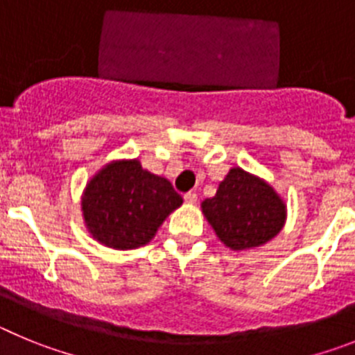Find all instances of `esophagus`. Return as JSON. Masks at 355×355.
Returning a JSON list of instances; mask_svg holds the SVG:
<instances>
[{"mask_svg":"<svg viewBox=\"0 0 355 355\" xmlns=\"http://www.w3.org/2000/svg\"><path fill=\"white\" fill-rule=\"evenodd\" d=\"M184 202H188V205H196L197 202V193L196 192H187L183 196Z\"/></svg>","mask_w":355,"mask_h":355,"instance_id":"1","label":"esophagus"}]
</instances>
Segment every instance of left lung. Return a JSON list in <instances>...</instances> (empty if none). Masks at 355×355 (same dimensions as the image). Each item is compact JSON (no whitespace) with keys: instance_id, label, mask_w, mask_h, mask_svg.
Wrapping results in <instances>:
<instances>
[{"instance_id":"1","label":"left lung","mask_w":355,"mask_h":355,"mask_svg":"<svg viewBox=\"0 0 355 355\" xmlns=\"http://www.w3.org/2000/svg\"><path fill=\"white\" fill-rule=\"evenodd\" d=\"M200 206L218 240L233 250L263 245L277 236L286 222V205L279 193L240 167L231 168L215 197Z\"/></svg>"}]
</instances>
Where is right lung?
Returning a JSON list of instances; mask_svg holds the SVG:
<instances>
[{
	"mask_svg": "<svg viewBox=\"0 0 355 355\" xmlns=\"http://www.w3.org/2000/svg\"><path fill=\"white\" fill-rule=\"evenodd\" d=\"M183 205L171 181L142 168L139 159H119L87 183L81 197L85 225L94 240L117 250L149 243L163 220Z\"/></svg>",
	"mask_w": 355,
	"mask_h": 355,
	"instance_id": "add662e5",
	"label": "right lung"
}]
</instances>
